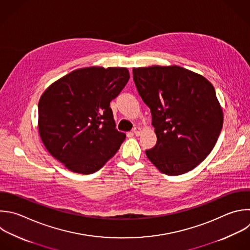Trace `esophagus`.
I'll return each mask as SVG.
<instances>
[{
  "instance_id": "obj_1",
  "label": "esophagus",
  "mask_w": 250,
  "mask_h": 250,
  "mask_svg": "<svg viewBox=\"0 0 250 250\" xmlns=\"http://www.w3.org/2000/svg\"><path fill=\"white\" fill-rule=\"evenodd\" d=\"M132 132L136 135V136H138V135H140V132H141V128L140 127H134L133 129H132Z\"/></svg>"
}]
</instances>
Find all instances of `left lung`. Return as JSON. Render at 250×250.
I'll use <instances>...</instances> for the list:
<instances>
[{
  "instance_id": "1",
  "label": "left lung",
  "mask_w": 250,
  "mask_h": 250,
  "mask_svg": "<svg viewBox=\"0 0 250 250\" xmlns=\"http://www.w3.org/2000/svg\"><path fill=\"white\" fill-rule=\"evenodd\" d=\"M132 73L157 135L147 158L165 175L191 171L210 154L222 130L223 111L213 85L178 65L137 67Z\"/></svg>"
}]
</instances>
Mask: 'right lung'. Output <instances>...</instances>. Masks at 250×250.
Instances as JSON below:
<instances>
[{"label":"right lung","mask_w":250,"mask_h":250,"mask_svg":"<svg viewBox=\"0 0 250 250\" xmlns=\"http://www.w3.org/2000/svg\"><path fill=\"white\" fill-rule=\"evenodd\" d=\"M128 79L125 67H84L60 78L42 94L41 139L68 170L95 173L119 150L125 134L116 129L110 102Z\"/></svg>","instance_id":"1"}]
</instances>
